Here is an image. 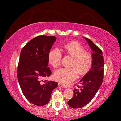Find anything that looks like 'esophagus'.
Instances as JSON below:
<instances>
[{
    "instance_id": "1",
    "label": "esophagus",
    "mask_w": 121,
    "mask_h": 121,
    "mask_svg": "<svg viewBox=\"0 0 121 121\" xmlns=\"http://www.w3.org/2000/svg\"><path fill=\"white\" fill-rule=\"evenodd\" d=\"M58 86H59V87H63V88H65V85H64V84H61V83H58Z\"/></svg>"
}]
</instances>
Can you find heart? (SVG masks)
<instances>
[{
	"label": "heart",
	"mask_w": 121,
	"mask_h": 121,
	"mask_svg": "<svg viewBox=\"0 0 121 121\" xmlns=\"http://www.w3.org/2000/svg\"><path fill=\"white\" fill-rule=\"evenodd\" d=\"M64 52L74 58L71 68H63L54 72V78L56 81L64 84H69L74 81L78 77V72L80 75L86 73L92 64L91 55L84 52V47L76 41L68 43L63 47ZM62 54L57 48L50 52L48 55V60L50 64L54 67H57L60 64Z\"/></svg>",
	"instance_id": "1"
}]
</instances>
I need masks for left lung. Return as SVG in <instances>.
<instances>
[{"instance_id": "left-lung-1", "label": "left lung", "mask_w": 121, "mask_h": 121, "mask_svg": "<svg viewBox=\"0 0 121 121\" xmlns=\"http://www.w3.org/2000/svg\"><path fill=\"white\" fill-rule=\"evenodd\" d=\"M92 51V64L90 70L80 80L82 86L80 89L74 90V96L68 102L72 108L84 107L95 95L103 81L104 57L102 51L89 39L84 37Z\"/></svg>"}]
</instances>
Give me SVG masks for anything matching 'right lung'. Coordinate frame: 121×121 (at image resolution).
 <instances>
[{
	"label": "right lung",
	"instance_id": "right-lung-1",
	"mask_svg": "<svg viewBox=\"0 0 121 121\" xmlns=\"http://www.w3.org/2000/svg\"><path fill=\"white\" fill-rule=\"evenodd\" d=\"M56 39L54 36H37L31 40L21 52L18 81L24 95L36 105L43 106L48 103L52 90L58 86L57 82L43 80L52 74L47 67L48 55Z\"/></svg>",
	"mask_w": 121,
	"mask_h": 121
}]
</instances>
